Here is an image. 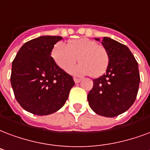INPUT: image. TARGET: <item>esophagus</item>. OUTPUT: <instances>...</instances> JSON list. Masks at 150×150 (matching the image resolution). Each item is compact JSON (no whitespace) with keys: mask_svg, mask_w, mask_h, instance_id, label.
Returning <instances> with one entry per match:
<instances>
[{"mask_svg":"<svg viewBox=\"0 0 150 150\" xmlns=\"http://www.w3.org/2000/svg\"><path fill=\"white\" fill-rule=\"evenodd\" d=\"M74 81H75V83H79L81 82V79H77V78H74Z\"/></svg>","mask_w":150,"mask_h":150,"instance_id":"obj_1","label":"esophagus"}]
</instances>
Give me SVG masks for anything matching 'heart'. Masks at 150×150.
<instances>
[{
    "instance_id": "obj_1",
    "label": "heart",
    "mask_w": 150,
    "mask_h": 150,
    "mask_svg": "<svg viewBox=\"0 0 150 150\" xmlns=\"http://www.w3.org/2000/svg\"><path fill=\"white\" fill-rule=\"evenodd\" d=\"M52 56L64 71H68L77 60L79 61L80 64L70 71L78 76L90 74L92 77H99L105 73L109 64L106 48L88 38L73 40L67 45L59 42L53 47Z\"/></svg>"
}]
</instances>
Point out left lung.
I'll return each instance as SVG.
<instances>
[{
  "instance_id": "obj_1",
  "label": "left lung",
  "mask_w": 150,
  "mask_h": 150,
  "mask_svg": "<svg viewBox=\"0 0 150 150\" xmlns=\"http://www.w3.org/2000/svg\"><path fill=\"white\" fill-rule=\"evenodd\" d=\"M101 43L108 52L109 64L106 74L93 80L87 100L98 115L116 117L126 112L136 99L140 83L138 64L126 45L110 37H104Z\"/></svg>"
}]
</instances>
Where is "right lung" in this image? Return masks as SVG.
<instances>
[{"instance_id": "1", "label": "right lung", "mask_w": 150, "mask_h": 150, "mask_svg": "<svg viewBox=\"0 0 150 150\" xmlns=\"http://www.w3.org/2000/svg\"><path fill=\"white\" fill-rule=\"evenodd\" d=\"M63 39L41 35L21 47L12 64L11 84L16 101L28 112L48 115L63 107L75 85L73 78L51 56Z\"/></svg>"}]
</instances>
